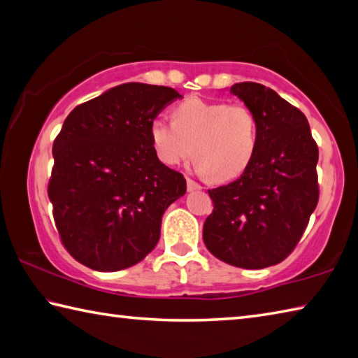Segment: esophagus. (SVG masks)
<instances>
[{"mask_svg": "<svg viewBox=\"0 0 358 358\" xmlns=\"http://www.w3.org/2000/svg\"><path fill=\"white\" fill-rule=\"evenodd\" d=\"M186 185H187V191H189V192L201 189V186L199 183H196V181H194V180H191V178L186 180Z\"/></svg>", "mask_w": 358, "mask_h": 358, "instance_id": "esophagus-1", "label": "esophagus"}]
</instances>
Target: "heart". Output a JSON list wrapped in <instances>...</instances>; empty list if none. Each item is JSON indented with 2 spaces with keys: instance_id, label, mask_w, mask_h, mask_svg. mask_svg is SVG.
Instances as JSON below:
<instances>
[{
  "instance_id": "heart-1",
  "label": "heart",
  "mask_w": 358,
  "mask_h": 358,
  "mask_svg": "<svg viewBox=\"0 0 358 358\" xmlns=\"http://www.w3.org/2000/svg\"><path fill=\"white\" fill-rule=\"evenodd\" d=\"M172 119H157L150 125L153 150L167 166L180 164L194 152L200 173L227 181L243 175L255 157L257 115L243 103L191 96L173 108Z\"/></svg>"
}]
</instances>
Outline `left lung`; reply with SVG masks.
I'll return each instance as SVG.
<instances>
[{
  "label": "left lung",
  "instance_id": "8db88e82",
  "mask_svg": "<svg viewBox=\"0 0 358 358\" xmlns=\"http://www.w3.org/2000/svg\"><path fill=\"white\" fill-rule=\"evenodd\" d=\"M257 115L258 147L236 181L210 189L214 210L203 243L214 257L243 269L287 258L307 229L320 199L316 142L297 108L258 83L230 87Z\"/></svg>",
  "mask_w": 358,
  "mask_h": 358
}]
</instances>
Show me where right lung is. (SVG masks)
<instances>
[{"label": "right lung", "mask_w": 358, "mask_h": 358, "mask_svg": "<svg viewBox=\"0 0 358 358\" xmlns=\"http://www.w3.org/2000/svg\"><path fill=\"white\" fill-rule=\"evenodd\" d=\"M180 96L172 87L125 83L64 120L48 197L61 241L76 262L115 272L158 244L162 214L185 196L186 180L158 159L150 125Z\"/></svg>", "instance_id": "add662e5"}]
</instances>
